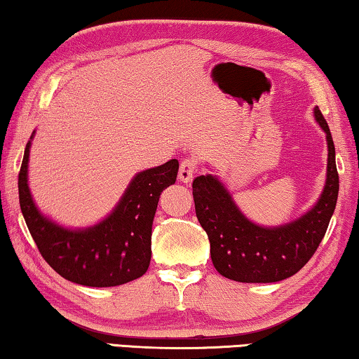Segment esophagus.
<instances>
[{
    "label": "esophagus",
    "mask_w": 359,
    "mask_h": 359,
    "mask_svg": "<svg viewBox=\"0 0 359 359\" xmlns=\"http://www.w3.org/2000/svg\"><path fill=\"white\" fill-rule=\"evenodd\" d=\"M196 168H198V163L194 158H187L180 163V168H179V179L184 182V184H188L193 179L194 172H196Z\"/></svg>",
    "instance_id": "34e87169"
}]
</instances>
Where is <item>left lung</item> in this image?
<instances>
[{
  "instance_id": "8db88e82",
  "label": "left lung",
  "mask_w": 359,
  "mask_h": 359,
  "mask_svg": "<svg viewBox=\"0 0 359 359\" xmlns=\"http://www.w3.org/2000/svg\"><path fill=\"white\" fill-rule=\"evenodd\" d=\"M315 118L326 133L327 177L318 203L299 220L261 228L241 214L215 177L199 175L193 180L196 217L208 233L212 263L223 277L242 283L278 282L299 272L317 252L336 209L339 174L330 126L318 107Z\"/></svg>"
}]
</instances>
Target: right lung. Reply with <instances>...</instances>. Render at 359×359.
I'll return each mask as SVG.
<instances>
[{"label":"right lung","instance_id":"obj_1","mask_svg":"<svg viewBox=\"0 0 359 359\" xmlns=\"http://www.w3.org/2000/svg\"><path fill=\"white\" fill-rule=\"evenodd\" d=\"M29 144L19 172V201L42 258L66 280L85 287H117L144 276L151 257V223L161 191L177 179L179 161L139 172L104 222L65 229L39 214L27 184Z\"/></svg>","mask_w":359,"mask_h":359}]
</instances>
